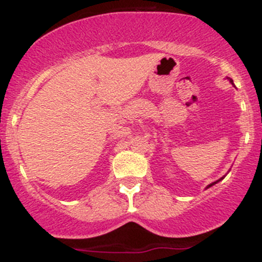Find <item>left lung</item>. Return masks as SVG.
I'll list each match as a JSON object with an SVG mask.
<instances>
[{
  "instance_id": "left-lung-1",
  "label": "left lung",
  "mask_w": 262,
  "mask_h": 262,
  "mask_svg": "<svg viewBox=\"0 0 262 262\" xmlns=\"http://www.w3.org/2000/svg\"><path fill=\"white\" fill-rule=\"evenodd\" d=\"M233 82V81H232ZM214 183H216V182H214ZM214 183H211V185H209V187H210V186H213L214 185Z\"/></svg>"
}]
</instances>
